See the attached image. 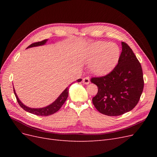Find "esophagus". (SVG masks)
Here are the masks:
<instances>
[{
  "instance_id": "obj_1",
  "label": "esophagus",
  "mask_w": 157,
  "mask_h": 157,
  "mask_svg": "<svg viewBox=\"0 0 157 157\" xmlns=\"http://www.w3.org/2000/svg\"><path fill=\"white\" fill-rule=\"evenodd\" d=\"M82 83L84 84H88L90 83L89 77H85L82 79Z\"/></svg>"
}]
</instances>
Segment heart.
I'll return each instance as SVG.
<instances>
[{
  "label": "heart",
  "instance_id": "1",
  "mask_svg": "<svg viewBox=\"0 0 157 157\" xmlns=\"http://www.w3.org/2000/svg\"><path fill=\"white\" fill-rule=\"evenodd\" d=\"M120 48L117 44L107 42L94 43L83 56V61L90 64L92 73L105 75L115 67L120 57Z\"/></svg>",
  "mask_w": 157,
  "mask_h": 157
}]
</instances>
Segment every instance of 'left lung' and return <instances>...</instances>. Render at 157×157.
Wrapping results in <instances>:
<instances>
[{"label":"left lung","mask_w":157,"mask_h":157,"mask_svg":"<svg viewBox=\"0 0 157 157\" xmlns=\"http://www.w3.org/2000/svg\"><path fill=\"white\" fill-rule=\"evenodd\" d=\"M121 44L122 52L115 69L106 76L91 79L98 88L93 104L107 116L121 115L132 110L144 90L141 64L130 46L124 42Z\"/></svg>","instance_id":"8db88e82"}]
</instances>
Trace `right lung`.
I'll list each match as a JSON object with an SVG mask.
<instances>
[{"mask_svg":"<svg viewBox=\"0 0 157 157\" xmlns=\"http://www.w3.org/2000/svg\"><path fill=\"white\" fill-rule=\"evenodd\" d=\"M47 41H48V39H45V40L40 41V42H35V43L31 44L30 46H28L27 48H32V47H36V46L44 45L46 43ZM81 80H82L81 78H79L77 80V81H78V82H80ZM70 85L63 90V92L59 95V97L57 98L53 103H52L48 106L41 107V108H31V107L26 106L20 100V99L18 98L14 88H13V92H14V94H15L19 105L21 106V108L24 109L25 111H26L27 112H29L30 113L34 114V115H39V116H48V115H52V114L56 113L61 107V106L63 105V103H65L66 99H67V97H68L69 89V88L70 86Z\"/></svg>","mask_w":157,"mask_h":157,"instance_id":"1","label":"right lung"}]
</instances>
